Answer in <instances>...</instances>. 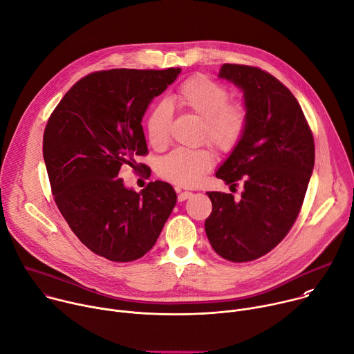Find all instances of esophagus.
I'll list each match as a JSON object with an SVG mask.
<instances>
[{
  "instance_id": "1",
  "label": "esophagus",
  "mask_w": 354,
  "mask_h": 354,
  "mask_svg": "<svg viewBox=\"0 0 354 354\" xmlns=\"http://www.w3.org/2000/svg\"><path fill=\"white\" fill-rule=\"evenodd\" d=\"M178 193H179V194H178V200H179V201H185L186 198L192 197V194H193L192 192H180L179 189H178Z\"/></svg>"
}]
</instances>
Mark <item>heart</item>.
<instances>
[{"instance_id":"1","label":"heart","mask_w":354,"mask_h":354,"mask_svg":"<svg viewBox=\"0 0 354 354\" xmlns=\"http://www.w3.org/2000/svg\"><path fill=\"white\" fill-rule=\"evenodd\" d=\"M230 93L205 75L185 80L174 95V104L201 119L200 134L220 153H230L242 140L248 127V112L242 104L228 102ZM171 111L165 102L149 109L145 127L149 144L162 148L169 138ZM210 148H176L160 162V175L179 186H194L212 169Z\"/></svg>"}]
</instances>
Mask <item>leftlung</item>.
<instances>
[{
  "instance_id": "1",
  "label": "left lung",
  "mask_w": 354,
  "mask_h": 354,
  "mask_svg": "<svg viewBox=\"0 0 354 354\" xmlns=\"http://www.w3.org/2000/svg\"><path fill=\"white\" fill-rule=\"evenodd\" d=\"M220 78L243 92L248 127L216 172L231 189L207 192L213 210L205 223L217 254L231 262L255 261L288 234L295 223L314 169L313 131L298 100L272 74L250 66L223 64Z\"/></svg>"
}]
</instances>
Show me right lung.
Listing matches in <instances>:
<instances>
[{"label":"right lung","mask_w":354,"mask_h":354,"mask_svg":"<svg viewBox=\"0 0 354 354\" xmlns=\"http://www.w3.org/2000/svg\"><path fill=\"white\" fill-rule=\"evenodd\" d=\"M179 73H92L71 86L46 124L43 158L56 205L78 239L112 262L144 257L176 205L169 183L149 182L137 193L118 175L148 153L142 116Z\"/></svg>","instance_id":"obj_1"}]
</instances>
